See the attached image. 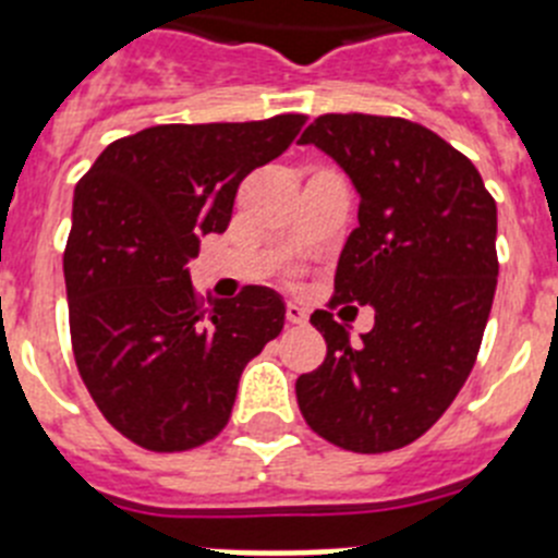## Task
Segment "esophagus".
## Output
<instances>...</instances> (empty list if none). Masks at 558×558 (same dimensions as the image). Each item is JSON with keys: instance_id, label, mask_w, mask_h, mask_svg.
Masks as SVG:
<instances>
[{"instance_id": "1", "label": "esophagus", "mask_w": 558, "mask_h": 558, "mask_svg": "<svg viewBox=\"0 0 558 558\" xmlns=\"http://www.w3.org/2000/svg\"><path fill=\"white\" fill-rule=\"evenodd\" d=\"M284 313H288V322H290V324H307V310H304L302 304L288 302V307H284Z\"/></svg>"}]
</instances>
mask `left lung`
Wrapping results in <instances>:
<instances>
[{
	"mask_svg": "<svg viewBox=\"0 0 558 558\" xmlns=\"http://www.w3.org/2000/svg\"><path fill=\"white\" fill-rule=\"evenodd\" d=\"M302 145L332 156L360 195L329 307L372 304L374 327L352 343L315 310L327 357L295 379V399L343 450H399L436 425L475 366L500 268L495 198L463 153L411 120L324 113Z\"/></svg>",
	"mask_w": 558,
	"mask_h": 558,
	"instance_id": "obj_1",
	"label": "left lung"
}]
</instances>
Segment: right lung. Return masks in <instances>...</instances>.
<instances>
[{
    "label": "right lung",
    "mask_w": 558,
    "mask_h": 558,
    "mask_svg": "<svg viewBox=\"0 0 558 558\" xmlns=\"http://www.w3.org/2000/svg\"><path fill=\"white\" fill-rule=\"evenodd\" d=\"M307 122L156 125L117 140L77 181L63 251L77 372L108 425L153 452L218 436L240 374L284 327L282 295L195 293L186 263L223 234L240 181L282 156Z\"/></svg>",
    "instance_id": "add662e5"
}]
</instances>
